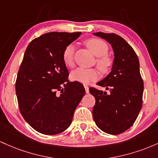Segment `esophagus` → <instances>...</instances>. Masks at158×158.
Returning <instances> with one entry per match:
<instances>
[{"label": "esophagus", "instance_id": "1", "mask_svg": "<svg viewBox=\"0 0 158 158\" xmlns=\"http://www.w3.org/2000/svg\"><path fill=\"white\" fill-rule=\"evenodd\" d=\"M84 88H85V91H86V93H89V86L87 85H84Z\"/></svg>", "mask_w": 158, "mask_h": 158}]
</instances>
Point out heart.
<instances>
[{"instance_id":"1","label":"heart","mask_w":158,"mask_h":158,"mask_svg":"<svg viewBox=\"0 0 158 158\" xmlns=\"http://www.w3.org/2000/svg\"><path fill=\"white\" fill-rule=\"evenodd\" d=\"M86 45L96 56L97 65L99 69L105 72L109 69L113 64V60L107 55L109 47L104 41L100 39L92 38L86 42ZM74 45L73 44H69L63 49L62 57L64 63L67 66L72 67L74 65ZM71 79L73 81L87 84L92 81H95L98 77V72L95 69H87L84 67H79L72 71L70 75Z\"/></svg>"}]
</instances>
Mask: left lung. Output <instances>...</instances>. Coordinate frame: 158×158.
<instances>
[{"label":"left lung","mask_w":158,"mask_h":158,"mask_svg":"<svg viewBox=\"0 0 158 158\" xmlns=\"http://www.w3.org/2000/svg\"><path fill=\"white\" fill-rule=\"evenodd\" d=\"M110 44L114 52L111 72L97 83L110 93L90 87L95 97L93 116L104 132L116 135L125 131L136 121L143 105V81L138 56L132 47L115 33H93Z\"/></svg>","instance_id":"1"}]
</instances>
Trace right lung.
Here are the masks:
<instances>
[{
  "instance_id": "add662e5",
  "label": "right lung",
  "mask_w": 158,
  "mask_h": 158,
  "mask_svg": "<svg viewBox=\"0 0 158 158\" xmlns=\"http://www.w3.org/2000/svg\"><path fill=\"white\" fill-rule=\"evenodd\" d=\"M81 34L45 33L32 40L24 53L17 74L15 93L22 116L41 134L54 135L66 130L84 97V86L77 81L69 82L62 57L65 46Z\"/></svg>"
}]
</instances>
